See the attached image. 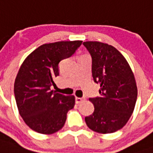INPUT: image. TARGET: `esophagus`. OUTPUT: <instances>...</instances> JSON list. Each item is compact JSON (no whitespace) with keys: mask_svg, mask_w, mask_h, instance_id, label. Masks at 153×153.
<instances>
[{"mask_svg":"<svg viewBox=\"0 0 153 153\" xmlns=\"http://www.w3.org/2000/svg\"><path fill=\"white\" fill-rule=\"evenodd\" d=\"M82 102H83V99L81 98H75V103L76 104H79V103H81Z\"/></svg>","mask_w":153,"mask_h":153,"instance_id":"34e87169","label":"esophagus"}]
</instances>
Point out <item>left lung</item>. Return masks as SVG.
I'll use <instances>...</instances> for the list:
<instances>
[{"label": "left lung", "mask_w": 153, "mask_h": 153, "mask_svg": "<svg viewBox=\"0 0 153 153\" xmlns=\"http://www.w3.org/2000/svg\"><path fill=\"white\" fill-rule=\"evenodd\" d=\"M92 57V76L100 85L97 98H90L94 106L85 117L91 130L112 133L126 126L137 98V87L132 70L114 47L98 41L84 42Z\"/></svg>", "instance_id": "left-lung-1"}]
</instances>
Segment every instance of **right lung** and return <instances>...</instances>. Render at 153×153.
<instances>
[{
  "label": "right lung",
  "mask_w": 153,
  "mask_h": 153,
  "mask_svg": "<svg viewBox=\"0 0 153 153\" xmlns=\"http://www.w3.org/2000/svg\"><path fill=\"white\" fill-rule=\"evenodd\" d=\"M82 41L45 44L23 62L16 78L14 94L20 116L28 127L42 134H52L63 127L67 114L74 108V96L51 90L61 60L71 57Z\"/></svg>",
  "instance_id": "obj_1"
}]
</instances>
